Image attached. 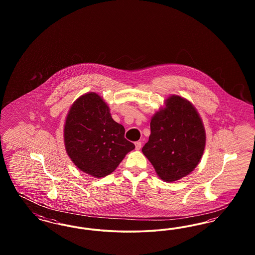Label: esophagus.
Returning a JSON list of instances; mask_svg holds the SVG:
<instances>
[{
  "label": "esophagus",
  "mask_w": 255,
  "mask_h": 255,
  "mask_svg": "<svg viewBox=\"0 0 255 255\" xmlns=\"http://www.w3.org/2000/svg\"><path fill=\"white\" fill-rule=\"evenodd\" d=\"M134 145H135V149L136 150H139L141 148V142L140 141H136V142H134Z\"/></svg>",
  "instance_id": "esophagus-1"
}]
</instances>
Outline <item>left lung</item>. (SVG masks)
Returning a JSON list of instances; mask_svg holds the SVG:
<instances>
[{"instance_id":"1","label":"left lung","mask_w":255,"mask_h":255,"mask_svg":"<svg viewBox=\"0 0 255 255\" xmlns=\"http://www.w3.org/2000/svg\"><path fill=\"white\" fill-rule=\"evenodd\" d=\"M165 106L151 120V134L142 153L161 180L175 182L198 165L206 146V131L197 110L185 98L171 96Z\"/></svg>"}]
</instances>
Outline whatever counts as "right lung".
<instances>
[{
    "label": "right lung",
    "instance_id": "add662e5",
    "mask_svg": "<svg viewBox=\"0 0 255 255\" xmlns=\"http://www.w3.org/2000/svg\"><path fill=\"white\" fill-rule=\"evenodd\" d=\"M124 133V127L112 119L102 97L89 93L75 100L67 116L64 128L66 151L81 171L103 178L134 148Z\"/></svg>",
    "mask_w": 255,
    "mask_h": 255
}]
</instances>
